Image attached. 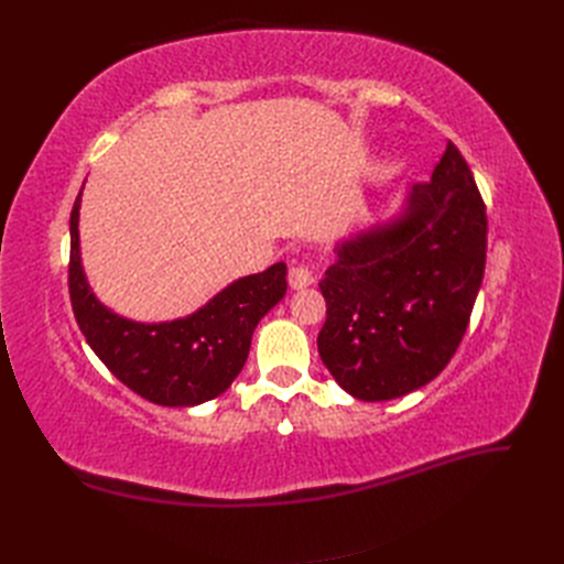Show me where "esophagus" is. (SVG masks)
<instances>
[{"mask_svg": "<svg viewBox=\"0 0 564 564\" xmlns=\"http://www.w3.org/2000/svg\"><path fill=\"white\" fill-rule=\"evenodd\" d=\"M286 280H289V286H292V289H305V286H311L315 282V275H313V270H308V268L292 265V268H289Z\"/></svg>", "mask_w": 564, "mask_h": 564, "instance_id": "34e87169", "label": "esophagus"}]
</instances>
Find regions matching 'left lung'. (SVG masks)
Masks as SVG:
<instances>
[{"instance_id": "1", "label": "left lung", "mask_w": 564, "mask_h": 564, "mask_svg": "<svg viewBox=\"0 0 564 564\" xmlns=\"http://www.w3.org/2000/svg\"><path fill=\"white\" fill-rule=\"evenodd\" d=\"M319 280L324 367L348 395L383 402L431 383L466 334L487 259V214L454 143L388 218L334 245Z\"/></svg>"}]
</instances>
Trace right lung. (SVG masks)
<instances>
[{"label":"right lung","instance_id":"1","mask_svg":"<svg viewBox=\"0 0 564 564\" xmlns=\"http://www.w3.org/2000/svg\"><path fill=\"white\" fill-rule=\"evenodd\" d=\"M82 191L70 214V299L87 344L119 381L150 402L197 406L218 398L242 371L256 324L286 294V265L280 261L230 282L185 317L129 319L100 303L84 272Z\"/></svg>","mask_w":564,"mask_h":564}]
</instances>
